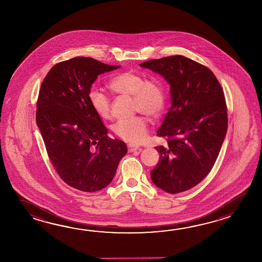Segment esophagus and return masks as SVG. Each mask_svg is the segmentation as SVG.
Returning a JSON list of instances; mask_svg holds the SVG:
<instances>
[{
	"label": "esophagus",
	"instance_id": "obj_1",
	"mask_svg": "<svg viewBox=\"0 0 262 262\" xmlns=\"http://www.w3.org/2000/svg\"><path fill=\"white\" fill-rule=\"evenodd\" d=\"M127 149H128L129 152H134V151L139 150V147L137 145L128 144L127 145Z\"/></svg>",
	"mask_w": 262,
	"mask_h": 262
}]
</instances>
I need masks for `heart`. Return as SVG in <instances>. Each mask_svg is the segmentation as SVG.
<instances>
[{
	"label": "heart",
	"instance_id": "b5f03b06",
	"mask_svg": "<svg viewBox=\"0 0 262 262\" xmlns=\"http://www.w3.org/2000/svg\"><path fill=\"white\" fill-rule=\"evenodd\" d=\"M108 88L113 93L132 96L134 112H140L156 119L164 112L167 104V94L164 83L156 77L145 78L139 73H119L108 81ZM90 104L95 113L102 118L111 117V102L98 90H90ZM119 138L132 143H140L147 139L149 132L148 120L142 115L119 120L112 126Z\"/></svg>",
	"mask_w": 262,
	"mask_h": 262
}]
</instances>
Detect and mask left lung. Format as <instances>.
Here are the masks:
<instances>
[{
	"label": "left lung",
	"mask_w": 262,
	"mask_h": 262,
	"mask_svg": "<svg viewBox=\"0 0 262 262\" xmlns=\"http://www.w3.org/2000/svg\"><path fill=\"white\" fill-rule=\"evenodd\" d=\"M158 73L170 85L172 105L157 136L167 146H156L160 159L150 171L157 187L170 194L200 184L217 159L228 129L222 87L205 66L174 55L139 64Z\"/></svg>",
	"instance_id": "left-lung-1"
}]
</instances>
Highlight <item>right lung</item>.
I'll return each instance as SVG.
<instances>
[{
    "mask_svg": "<svg viewBox=\"0 0 262 262\" xmlns=\"http://www.w3.org/2000/svg\"><path fill=\"white\" fill-rule=\"evenodd\" d=\"M120 67L89 57L58 62L44 78L36 103V123L52 166L73 188L95 192L111 184L125 143L108 138L90 104L92 84Z\"/></svg>",
    "mask_w": 262,
    "mask_h": 262,
    "instance_id": "right-lung-1",
    "label": "right lung"
}]
</instances>
